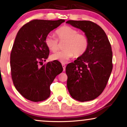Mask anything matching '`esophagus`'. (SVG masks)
<instances>
[{
  "label": "esophagus",
  "instance_id": "34e87169",
  "mask_svg": "<svg viewBox=\"0 0 127 127\" xmlns=\"http://www.w3.org/2000/svg\"><path fill=\"white\" fill-rule=\"evenodd\" d=\"M62 67H63L64 71H65V68H66V65H65V64H62Z\"/></svg>",
  "mask_w": 127,
  "mask_h": 127
}]
</instances>
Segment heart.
<instances>
[{
  "label": "heart",
  "instance_id": "1",
  "mask_svg": "<svg viewBox=\"0 0 127 127\" xmlns=\"http://www.w3.org/2000/svg\"><path fill=\"white\" fill-rule=\"evenodd\" d=\"M56 34L60 41H65L64 50L51 56V59L61 63H66L75 56L78 57L85 53L89 46V39L85 35L79 34L76 29L69 26H64L56 31ZM45 45L53 53L59 49L58 40L52 35H48L45 39Z\"/></svg>",
  "mask_w": 127,
  "mask_h": 127
}]
</instances>
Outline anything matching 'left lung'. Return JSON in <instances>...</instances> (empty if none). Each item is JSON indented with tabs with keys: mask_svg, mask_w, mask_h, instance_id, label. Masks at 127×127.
<instances>
[{
	"mask_svg": "<svg viewBox=\"0 0 127 127\" xmlns=\"http://www.w3.org/2000/svg\"><path fill=\"white\" fill-rule=\"evenodd\" d=\"M66 23L81 30L89 39L86 52L66 67L68 91L79 101L93 100L103 92L112 70L111 45L105 32L96 23L88 21Z\"/></svg>",
	"mask_w": 127,
	"mask_h": 127,
	"instance_id": "obj_1",
	"label": "left lung"
}]
</instances>
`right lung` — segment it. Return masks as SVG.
<instances>
[{
	"label": "right lung",
	"mask_w": 127,
	"mask_h": 127,
	"mask_svg": "<svg viewBox=\"0 0 127 127\" xmlns=\"http://www.w3.org/2000/svg\"><path fill=\"white\" fill-rule=\"evenodd\" d=\"M65 22L35 19L20 29L10 55L11 77L20 94L34 102L44 101L50 95V86L63 70L58 61L40 64L48 58L49 49L45 39L51 31Z\"/></svg>",
	"instance_id": "obj_1"
}]
</instances>
